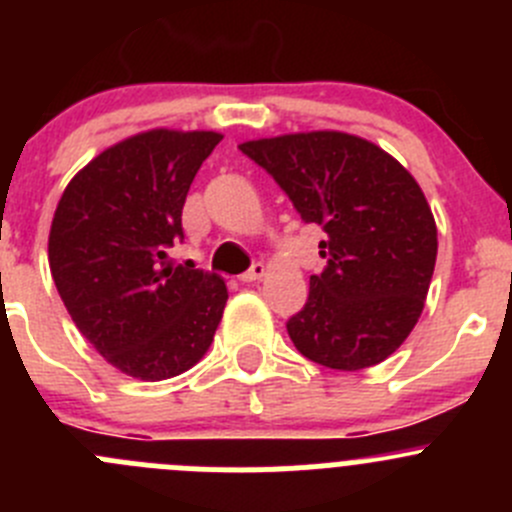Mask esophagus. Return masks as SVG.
Masks as SVG:
<instances>
[{
    "label": "esophagus",
    "instance_id": "34e87169",
    "mask_svg": "<svg viewBox=\"0 0 512 512\" xmlns=\"http://www.w3.org/2000/svg\"><path fill=\"white\" fill-rule=\"evenodd\" d=\"M262 277H265V265H262V262H255V265H252L245 275H240V282H245L247 285V282L262 280Z\"/></svg>",
    "mask_w": 512,
    "mask_h": 512
}]
</instances>
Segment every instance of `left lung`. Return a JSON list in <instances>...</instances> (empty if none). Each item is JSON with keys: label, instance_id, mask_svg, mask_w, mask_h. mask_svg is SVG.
Segmentation results:
<instances>
[{"label": "left lung", "instance_id": "1", "mask_svg": "<svg viewBox=\"0 0 512 512\" xmlns=\"http://www.w3.org/2000/svg\"><path fill=\"white\" fill-rule=\"evenodd\" d=\"M289 195L304 223L322 225L327 257L309 299L287 322L299 354L339 371L391 356L426 304L438 230L414 175L366 138L285 133L240 143Z\"/></svg>", "mask_w": 512, "mask_h": 512}]
</instances>
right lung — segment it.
<instances>
[{"label":"right lung","instance_id":"right-lung-1","mask_svg":"<svg viewBox=\"0 0 512 512\" xmlns=\"http://www.w3.org/2000/svg\"><path fill=\"white\" fill-rule=\"evenodd\" d=\"M215 131L151 128L113 143L71 178L49 230L66 312L111 366L141 381L193 369L223 319L218 275L173 265L185 195Z\"/></svg>","mask_w":512,"mask_h":512}]
</instances>
